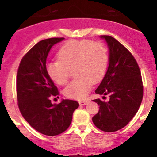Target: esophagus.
Returning a JSON list of instances; mask_svg holds the SVG:
<instances>
[{
  "instance_id": "esophagus-1",
  "label": "esophagus",
  "mask_w": 157,
  "mask_h": 157,
  "mask_svg": "<svg viewBox=\"0 0 157 157\" xmlns=\"http://www.w3.org/2000/svg\"><path fill=\"white\" fill-rule=\"evenodd\" d=\"M88 103V101L87 100H83V101H80L79 102V104L81 105V106H85Z\"/></svg>"
}]
</instances>
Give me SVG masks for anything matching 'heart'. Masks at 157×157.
<instances>
[{"mask_svg": "<svg viewBox=\"0 0 157 157\" xmlns=\"http://www.w3.org/2000/svg\"><path fill=\"white\" fill-rule=\"evenodd\" d=\"M59 60L46 63L48 76L59 86L68 81L70 71L74 69L75 76L64 90V95L71 99L81 100L86 98L93 82L103 78L108 63L107 48L100 41L71 40L62 46L58 53Z\"/></svg>", "mask_w": 157, "mask_h": 157, "instance_id": "heart-1", "label": "heart"}]
</instances>
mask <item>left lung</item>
<instances>
[{
	"label": "left lung",
	"mask_w": 157,
	"mask_h": 157,
	"mask_svg": "<svg viewBox=\"0 0 157 157\" xmlns=\"http://www.w3.org/2000/svg\"><path fill=\"white\" fill-rule=\"evenodd\" d=\"M108 47V67L95 93L109 95L107 102L93 100L99 111L92 121L105 132L124 128L138 112L143 99L144 88L141 72L136 60L124 45L110 36H100Z\"/></svg>",
	"instance_id": "left-lung-1"
}]
</instances>
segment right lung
Returning a JSON list of instances; mask_svg holds the SVG:
<instances>
[{
  "label": "right lung",
  "mask_w": 157,
  "mask_h": 157,
  "mask_svg": "<svg viewBox=\"0 0 157 157\" xmlns=\"http://www.w3.org/2000/svg\"><path fill=\"white\" fill-rule=\"evenodd\" d=\"M64 38H49L36 44L23 56L17 74L18 108L33 129L48 136L64 132L71 124L76 101L63 99L53 104L50 97L59 95L54 81L45 69L50 49Z\"/></svg>",
  "instance_id": "add662e5"
}]
</instances>
